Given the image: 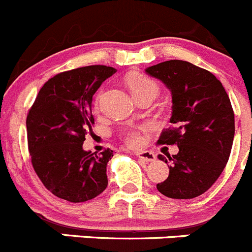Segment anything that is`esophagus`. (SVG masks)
Returning <instances> with one entry per match:
<instances>
[{
    "label": "esophagus",
    "instance_id": "esophagus-1",
    "mask_svg": "<svg viewBox=\"0 0 252 252\" xmlns=\"http://www.w3.org/2000/svg\"><path fill=\"white\" fill-rule=\"evenodd\" d=\"M136 156L138 158H141L144 160L145 162H154L156 160V155L151 151H138L136 152Z\"/></svg>",
    "mask_w": 252,
    "mask_h": 252
}]
</instances>
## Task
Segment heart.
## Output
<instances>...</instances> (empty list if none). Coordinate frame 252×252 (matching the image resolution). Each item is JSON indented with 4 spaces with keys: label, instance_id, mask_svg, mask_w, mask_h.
Segmentation results:
<instances>
[{
    "label": "heart",
    "instance_id": "heart-1",
    "mask_svg": "<svg viewBox=\"0 0 252 252\" xmlns=\"http://www.w3.org/2000/svg\"><path fill=\"white\" fill-rule=\"evenodd\" d=\"M128 86H130V90L135 98L138 97V96H142V94H152L156 96L158 94V85L152 78H150L149 76L142 75V73L131 76L130 80H128ZM144 128L146 127L127 128L124 133L125 141L127 142L128 145H131V146H137V145H140V142H141V131Z\"/></svg>",
    "mask_w": 252,
    "mask_h": 252
}]
</instances>
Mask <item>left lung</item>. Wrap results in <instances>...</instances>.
I'll return each instance as SVG.
<instances>
[{
    "mask_svg": "<svg viewBox=\"0 0 252 252\" xmlns=\"http://www.w3.org/2000/svg\"><path fill=\"white\" fill-rule=\"evenodd\" d=\"M147 75L162 81L172 97L170 122L158 144L177 145L168 161L170 174L158 190L171 198H193L206 192L227 163L235 135L231 102L220 81L201 67L170 60L147 67Z\"/></svg>",
    "mask_w": 252,
    "mask_h": 252,
    "instance_id": "left-lung-1",
    "label": "left lung"
}]
</instances>
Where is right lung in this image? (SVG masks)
Wrapping results in <instances>:
<instances>
[{
    "mask_svg": "<svg viewBox=\"0 0 252 252\" xmlns=\"http://www.w3.org/2000/svg\"><path fill=\"white\" fill-rule=\"evenodd\" d=\"M116 68L94 64L66 71L46 82L26 120L31 162L48 191L70 202H85L107 188L114 151H85L92 132V96Z\"/></svg>",
    "mask_w": 252,
    "mask_h": 252,
    "instance_id": "obj_1",
    "label": "right lung"
}]
</instances>
